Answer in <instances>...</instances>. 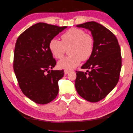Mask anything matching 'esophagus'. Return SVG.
I'll use <instances>...</instances> for the list:
<instances>
[{
  "label": "esophagus",
  "instance_id": "esophagus-1",
  "mask_svg": "<svg viewBox=\"0 0 133 133\" xmlns=\"http://www.w3.org/2000/svg\"><path fill=\"white\" fill-rule=\"evenodd\" d=\"M69 72H70V71H68V70H65V71H64L65 75H67V74H69Z\"/></svg>",
  "mask_w": 133,
  "mask_h": 133
}]
</instances>
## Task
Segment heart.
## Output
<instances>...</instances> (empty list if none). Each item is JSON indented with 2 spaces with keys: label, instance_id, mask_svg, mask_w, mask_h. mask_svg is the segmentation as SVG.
<instances>
[{
  "label": "heart",
  "instance_id": "b5f03b06",
  "mask_svg": "<svg viewBox=\"0 0 133 133\" xmlns=\"http://www.w3.org/2000/svg\"><path fill=\"white\" fill-rule=\"evenodd\" d=\"M62 41L52 38L49 43V49L56 58L61 59L69 47L70 55L60 60L58 66L61 69L71 70L80 64L81 61L89 59L94 51V41L92 36L85 34L84 30L71 28L62 35Z\"/></svg>",
  "mask_w": 133,
  "mask_h": 133
}]
</instances>
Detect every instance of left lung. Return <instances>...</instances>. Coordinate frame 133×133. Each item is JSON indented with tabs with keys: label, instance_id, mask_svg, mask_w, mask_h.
<instances>
[{
	"label": "left lung",
	"instance_id": "obj_1",
	"mask_svg": "<svg viewBox=\"0 0 133 133\" xmlns=\"http://www.w3.org/2000/svg\"><path fill=\"white\" fill-rule=\"evenodd\" d=\"M76 26L91 32L94 48L81 66L90 71H76L75 88L83 98L96 103L104 98L118 83L121 68L120 47L116 36L101 24L92 21Z\"/></svg>",
	"mask_w": 133,
	"mask_h": 133
}]
</instances>
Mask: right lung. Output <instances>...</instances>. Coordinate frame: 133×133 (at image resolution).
<instances>
[{"label": "right lung", "instance_id": "right-lung-1", "mask_svg": "<svg viewBox=\"0 0 133 133\" xmlns=\"http://www.w3.org/2000/svg\"><path fill=\"white\" fill-rule=\"evenodd\" d=\"M66 28L39 22L25 30L16 41L15 74L22 92L36 104L49 103L58 94V81L64 72L50 70L55 66L56 61L49 43Z\"/></svg>", "mask_w": 133, "mask_h": 133}]
</instances>
